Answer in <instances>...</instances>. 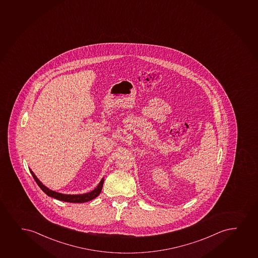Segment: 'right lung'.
Segmentation results:
<instances>
[{
    "mask_svg": "<svg viewBox=\"0 0 258 258\" xmlns=\"http://www.w3.org/2000/svg\"><path fill=\"white\" fill-rule=\"evenodd\" d=\"M30 173L32 174L33 178L36 180V182L37 183V185L39 186L40 188L43 190V192H45L47 196L53 197V198L59 200V201L67 202V203H83L95 199L97 196H99V194L101 192L102 187H103V184H104V178H103V179H101V181L98 184V186H97L93 191H92V192L84 194V195H79V196L63 195V194H60V192H55V191L49 189L48 187H46L44 185H43L42 182H40L39 179L36 178L35 173H33L31 170H30Z\"/></svg>",
    "mask_w": 258,
    "mask_h": 258,
    "instance_id": "add662e5",
    "label": "right lung"
}]
</instances>
